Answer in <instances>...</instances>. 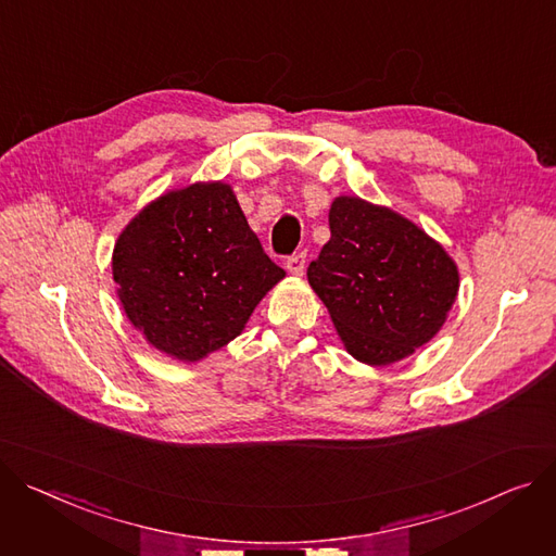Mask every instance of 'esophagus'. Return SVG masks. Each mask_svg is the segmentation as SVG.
Masks as SVG:
<instances>
[{
	"mask_svg": "<svg viewBox=\"0 0 556 556\" xmlns=\"http://www.w3.org/2000/svg\"><path fill=\"white\" fill-rule=\"evenodd\" d=\"M286 268H288V273H290V275H298V277H302V275H304V270H306V252H304V250H300V252L290 254V256H288V262H286Z\"/></svg>",
	"mask_w": 556,
	"mask_h": 556,
	"instance_id": "34e87169",
	"label": "esophagus"
}]
</instances>
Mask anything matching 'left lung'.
Listing matches in <instances>:
<instances>
[{"mask_svg":"<svg viewBox=\"0 0 556 556\" xmlns=\"http://www.w3.org/2000/svg\"><path fill=\"white\" fill-rule=\"evenodd\" d=\"M330 239L308 266V283L346 351L387 366L427 344L456 300L450 254L389 207L340 197L328 212Z\"/></svg>","mask_w":556,"mask_h":556,"instance_id":"obj_1","label":"left lung"}]
</instances>
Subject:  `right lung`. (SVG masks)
I'll return each mask as SVG.
<instances>
[{
  "instance_id": "add662e5",
  "label": "right lung",
  "mask_w": 556,
  "mask_h": 556,
  "mask_svg": "<svg viewBox=\"0 0 556 556\" xmlns=\"http://www.w3.org/2000/svg\"><path fill=\"white\" fill-rule=\"evenodd\" d=\"M111 266L129 321L185 362L235 340L286 277L224 182H194L147 205L118 237Z\"/></svg>"
}]
</instances>
